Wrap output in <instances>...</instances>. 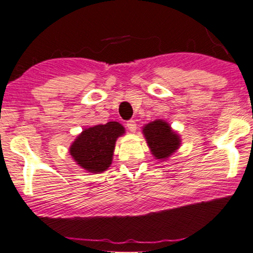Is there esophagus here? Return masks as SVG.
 <instances>
[{"label":"esophagus","mask_w":253,"mask_h":253,"mask_svg":"<svg viewBox=\"0 0 253 253\" xmlns=\"http://www.w3.org/2000/svg\"><path fill=\"white\" fill-rule=\"evenodd\" d=\"M126 126H127V129L131 131V132H134V131H136V129H137V124H136V122H134L133 120L127 121Z\"/></svg>","instance_id":"esophagus-1"}]
</instances>
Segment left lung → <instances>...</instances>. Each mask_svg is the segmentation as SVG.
Returning a JSON list of instances; mask_svg holds the SVG:
<instances>
[{
    "mask_svg": "<svg viewBox=\"0 0 253 253\" xmlns=\"http://www.w3.org/2000/svg\"><path fill=\"white\" fill-rule=\"evenodd\" d=\"M144 136L157 159H166L180 146V138L169 124L157 120L144 126Z\"/></svg>",
    "mask_w": 253,
    "mask_h": 253,
    "instance_id": "8db88e82",
    "label": "left lung"
}]
</instances>
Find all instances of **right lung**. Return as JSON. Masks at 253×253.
<instances>
[{
	"label": "right lung",
	"instance_id": "right-lung-1",
	"mask_svg": "<svg viewBox=\"0 0 253 253\" xmlns=\"http://www.w3.org/2000/svg\"><path fill=\"white\" fill-rule=\"evenodd\" d=\"M124 133V127L117 122L100 124L83 131L72 144L70 153L81 167L89 172H103L113 160L115 142Z\"/></svg>",
	"mask_w": 253,
	"mask_h": 253
}]
</instances>
